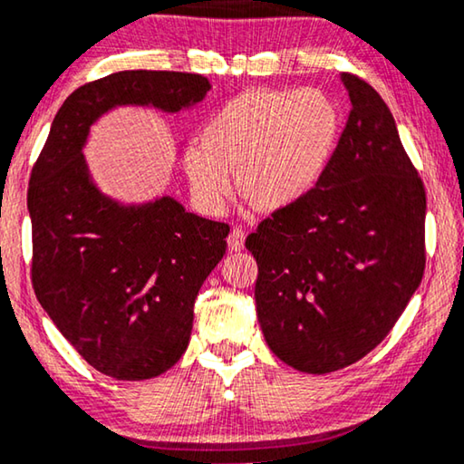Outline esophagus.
Masks as SVG:
<instances>
[{
    "label": "esophagus",
    "instance_id": "obj_1",
    "mask_svg": "<svg viewBox=\"0 0 464 464\" xmlns=\"http://www.w3.org/2000/svg\"><path fill=\"white\" fill-rule=\"evenodd\" d=\"M244 241H246V231L241 229V227H233L229 237H227V244H229L231 250H241L244 247Z\"/></svg>",
    "mask_w": 464,
    "mask_h": 464
}]
</instances>
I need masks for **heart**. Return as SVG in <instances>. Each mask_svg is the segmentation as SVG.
Returning a JSON list of instances; mask_svg holds the SVG:
<instances>
[{"mask_svg": "<svg viewBox=\"0 0 464 464\" xmlns=\"http://www.w3.org/2000/svg\"><path fill=\"white\" fill-rule=\"evenodd\" d=\"M343 129L337 102L321 89H250L225 102L183 156L198 204L220 212L235 189L256 210L298 202L319 183Z\"/></svg>", "mask_w": 464, "mask_h": 464, "instance_id": "heart-1", "label": "heart"}]
</instances>
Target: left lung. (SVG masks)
Instances as JSON below:
<instances>
[{"label": "left lung", "mask_w": 464, "mask_h": 464, "mask_svg": "<svg viewBox=\"0 0 464 464\" xmlns=\"http://www.w3.org/2000/svg\"><path fill=\"white\" fill-rule=\"evenodd\" d=\"M352 110L327 170L247 235L256 314L283 362L324 375L382 343L425 273V185L390 108L343 74Z\"/></svg>", "instance_id": "1"}]
</instances>
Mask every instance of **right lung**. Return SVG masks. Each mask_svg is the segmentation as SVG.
<instances>
[{
	"label": "right lung",
	"mask_w": 464,
	"mask_h": 464,
	"mask_svg": "<svg viewBox=\"0 0 464 464\" xmlns=\"http://www.w3.org/2000/svg\"><path fill=\"white\" fill-rule=\"evenodd\" d=\"M210 89L204 74L122 71L68 95L33 164L31 281L60 334L103 375L141 382L188 350L193 302L227 250L229 225L175 199L122 208L89 181L81 148L119 103L179 112Z\"/></svg>",
	"instance_id": "1"
}]
</instances>
